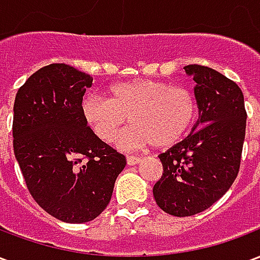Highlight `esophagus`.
I'll list each match as a JSON object with an SVG mask.
<instances>
[{
	"instance_id": "esophagus-1",
	"label": "esophagus",
	"mask_w": 260,
	"mask_h": 260,
	"mask_svg": "<svg viewBox=\"0 0 260 260\" xmlns=\"http://www.w3.org/2000/svg\"><path fill=\"white\" fill-rule=\"evenodd\" d=\"M138 163H141V157H135V156H128L126 157V164L128 166H135Z\"/></svg>"
}]
</instances>
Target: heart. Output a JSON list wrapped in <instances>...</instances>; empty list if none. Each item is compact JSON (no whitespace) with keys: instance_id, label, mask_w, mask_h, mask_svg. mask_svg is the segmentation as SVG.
Returning a JSON list of instances; mask_svg holds the SVG:
<instances>
[{"instance_id":"obj_1","label":"heart","mask_w":260,"mask_h":260,"mask_svg":"<svg viewBox=\"0 0 260 260\" xmlns=\"http://www.w3.org/2000/svg\"><path fill=\"white\" fill-rule=\"evenodd\" d=\"M110 99L87 94L80 113L91 132L111 142L122 125L132 124L118 138L122 149L149 145L167 149L182 141L196 117V102L185 87L153 79H134L110 86Z\"/></svg>"}]
</instances>
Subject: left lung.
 Here are the masks:
<instances>
[{
	"mask_svg": "<svg viewBox=\"0 0 260 260\" xmlns=\"http://www.w3.org/2000/svg\"><path fill=\"white\" fill-rule=\"evenodd\" d=\"M196 82L199 117L184 141L161 153L163 175L153 186L157 206L186 217L212 206L237 178L245 139L246 111L238 85L202 65L184 67Z\"/></svg>",
	"mask_w": 260,
	"mask_h": 260,
	"instance_id": "obj_1",
	"label": "left lung"
}]
</instances>
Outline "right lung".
I'll list each match as a JSON object with an SVG mask.
<instances>
[{"label": "right lung", "mask_w": 260, "mask_h": 260, "mask_svg": "<svg viewBox=\"0 0 260 260\" xmlns=\"http://www.w3.org/2000/svg\"><path fill=\"white\" fill-rule=\"evenodd\" d=\"M93 78L65 64L43 67L14 104V152L27 189L48 214L87 223L107 207L126 160L97 138L80 113Z\"/></svg>", "instance_id": "1"}]
</instances>
